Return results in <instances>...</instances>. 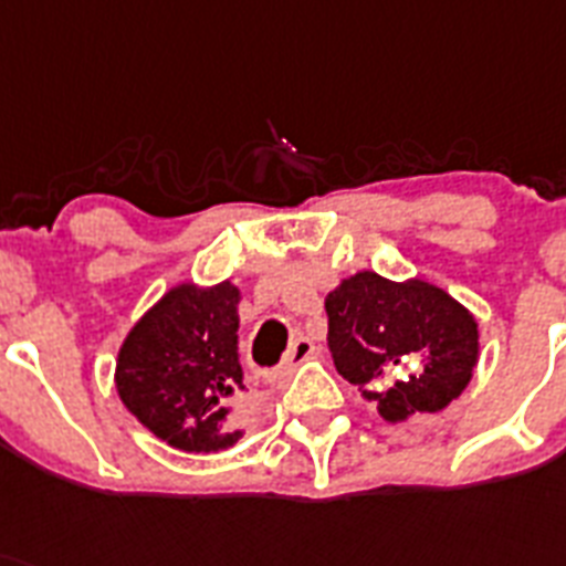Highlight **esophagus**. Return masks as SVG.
<instances>
[{"label": "esophagus", "instance_id": "1", "mask_svg": "<svg viewBox=\"0 0 566 566\" xmlns=\"http://www.w3.org/2000/svg\"><path fill=\"white\" fill-rule=\"evenodd\" d=\"M313 354H316V345H313V342L307 339V336H296L291 348H287V356H284V371H291V368H296L298 363H305V359H311Z\"/></svg>", "mask_w": 566, "mask_h": 566}]
</instances>
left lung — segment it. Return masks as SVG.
Segmentation results:
<instances>
[{
	"label": "left lung",
	"instance_id": "obj_1",
	"mask_svg": "<svg viewBox=\"0 0 566 566\" xmlns=\"http://www.w3.org/2000/svg\"><path fill=\"white\" fill-rule=\"evenodd\" d=\"M327 348L336 371L386 420L440 411L478 365V322L429 282L356 273L327 293Z\"/></svg>",
	"mask_w": 566,
	"mask_h": 566
}]
</instances>
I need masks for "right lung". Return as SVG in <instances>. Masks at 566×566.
Instances as JSON below:
<instances>
[{
	"label": "right lung",
	"instance_id": "obj_1",
	"mask_svg": "<svg viewBox=\"0 0 566 566\" xmlns=\"http://www.w3.org/2000/svg\"><path fill=\"white\" fill-rule=\"evenodd\" d=\"M239 287L180 284L132 327L117 356L123 406L184 452H218L247 391L239 365Z\"/></svg>",
	"mask_w": 566,
	"mask_h": 566
}]
</instances>
